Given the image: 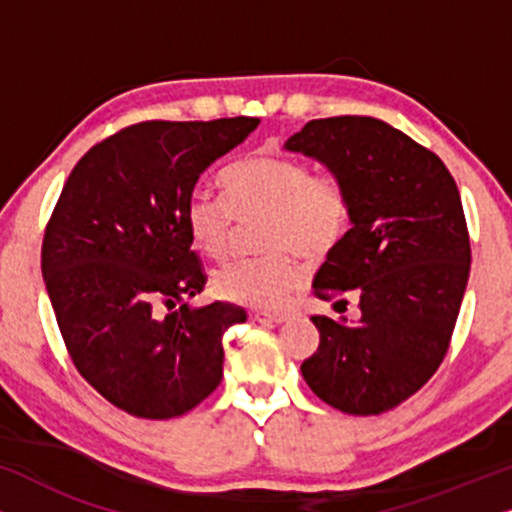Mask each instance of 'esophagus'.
Masks as SVG:
<instances>
[{
    "label": "esophagus",
    "instance_id": "esophagus-1",
    "mask_svg": "<svg viewBox=\"0 0 512 512\" xmlns=\"http://www.w3.org/2000/svg\"><path fill=\"white\" fill-rule=\"evenodd\" d=\"M296 317V312L291 310H284V312H256L254 319L256 321H268V324H284V321H289Z\"/></svg>",
    "mask_w": 512,
    "mask_h": 512
}]
</instances>
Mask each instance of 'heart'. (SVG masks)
Segmentation results:
<instances>
[{
	"instance_id": "1",
	"label": "heart",
	"mask_w": 512,
	"mask_h": 512,
	"mask_svg": "<svg viewBox=\"0 0 512 512\" xmlns=\"http://www.w3.org/2000/svg\"><path fill=\"white\" fill-rule=\"evenodd\" d=\"M223 200L195 193L186 202L188 240L209 261L228 256L235 221L263 216L261 247L268 254L242 258L214 275L221 298L254 310H277L305 284L307 270L296 258L326 256L342 242L352 219V200L340 174L312 172L286 156H254L221 174Z\"/></svg>"
}]
</instances>
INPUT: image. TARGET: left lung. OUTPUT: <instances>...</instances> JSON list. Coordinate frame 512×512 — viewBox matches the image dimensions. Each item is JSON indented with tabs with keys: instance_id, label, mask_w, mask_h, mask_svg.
Segmentation results:
<instances>
[{
	"instance_id": "obj_1",
	"label": "left lung",
	"mask_w": 512,
	"mask_h": 512,
	"mask_svg": "<svg viewBox=\"0 0 512 512\" xmlns=\"http://www.w3.org/2000/svg\"><path fill=\"white\" fill-rule=\"evenodd\" d=\"M340 174L352 228L314 277V296L359 300V324L312 317L319 347L300 373L347 415H380L424 387L450 349L471 270L459 188L436 153L370 116L305 123L284 144Z\"/></svg>"
}]
</instances>
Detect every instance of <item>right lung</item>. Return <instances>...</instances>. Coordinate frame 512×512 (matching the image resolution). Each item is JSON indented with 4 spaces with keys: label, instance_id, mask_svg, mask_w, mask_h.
<instances>
[{
    "label": "right lung",
    "instance_id": "obj_1",
    "mask_svg": "<svg viewBox=\"0 0 512 512\" xmlns=\"http://www.w3.org/2000/svg\"><path fill=\"white\" fill-rule=\"evenodd\" d=\"M258 123L128 125L76 163L55 202L41 272L62 340L83 380L132 417H179L221 384L223 333L247 312L184 303L207 284L184 209L200 174Z\"/></svg>",
    "mask_w": 512,
    "mask_h": 512
}]
</instances>
